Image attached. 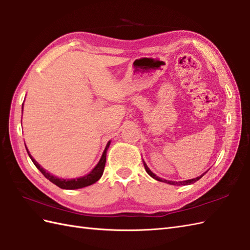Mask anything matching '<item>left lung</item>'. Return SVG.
I'll return each mask as SVG.
<instances>
[{
    "label": "left lung",
    "instance_id": "8db88e82",
    "mask_svg": "<svg viewBox=\"0 0 250 250\" xmlns=\"http://www.w3.org/2000/svg\"><path fill=\"white\" fill-rule=\"evenodd\" d=\"M144 166H145V169H146V171H147V173L148 175L150 176V177H152L153 179H155V180H158V181H162V182H165V183H168V184H172V185H188V184H193V183H195L196 181H198V180L200 179V178H202V176L205 175V173L207 172H205L204 175H201L200 177H197V178H195V179H190V180H187V181H180V182H176V181H168V180H162L161 178H159L158 176H155L154 173L149 169L148 168V166H147V164L145 163L144 162Z\"/></svg>",
    "mask_w": 250,
    "mask_h": 250
}]
</instances>
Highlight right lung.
Returning <instances> with one entry per match:
<instances>
[{
	"instance_id": "obj_1",
	"label": "right lung",
	"mask_w": 250,
	"mask_h": 250,
	"mask_svg": "<svg viewBox=\"0 0 250 250\" xmlns=\"http://www.w3.org/2000/svg\"><path fill=\"white\" fill-rule=\"evenodd\" d=\"M109 144H111V142L107 143L100 161H99V163L96 165L94 169H92L88 173V175H86L84 177H80V178H77V179H60L57 177H54L53 175H51L50 172H48L45 169H43V168L32 158V155L30 154V152H28L27 149H26V151H27L28 155H30L31 160L33 161L34 165L36 166L38 169L40 170V172H42L46 179L50 180L52 183H54L55 185H57V187L61 188H63V189H77V188H85V187H88V185L94 184L98 181L99 179L101 178V176L103 175L104 167H105V163H106V151H107V149L109 147ZM25 148H26V146H25Z\"/></svg>"
}]
</instances>
